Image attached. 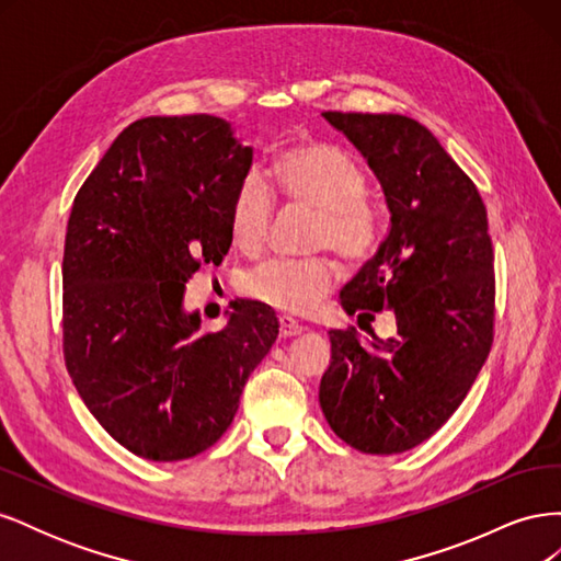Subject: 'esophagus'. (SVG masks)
Returning <instances> with one entry per match:
<instances>
[{"label":"esophagus","mask_w":561,"mask_h":561,"mask_svg":"<svg viewBox=\"0 0 561 561\" xmlns=\"http://www.w3.org/2000/svg\"><path fill=\"white\" fill-rule=\"evenodd\" d=\"M278 325H280V336H297L304 332V328L299 325L297 320H293L290 316H280L278 318Z\"/></svg>","instance_id":"obj_1"}]
</instances>
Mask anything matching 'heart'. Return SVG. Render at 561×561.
<instances>
[{
    "instance_id": "heart-1",
    "label": "heart",
    "mask_w": 561,
    "mask_h": 561,
    "mask_svg": "<svg viewBox=\"0 0 561 561\" xmlns=\"http://www.w3.org/2000/svg\"><path fill=\"white\" fill-rule=\"evenodd\" d=\"M271 178L278 194L297 206L316 210L313 248H332L348 262H365L379 245V213L363 196L365 175L344 149L309 142L285 149L274 161ZM274 217L271 196L262 175L250 173L231 206V236L248 252L260 250ZM339 266L330 257L268 260L245 276V293L287 313H309L330 295Z\"/></svg>"
}]
</instances>
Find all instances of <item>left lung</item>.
<instances>
[{"instance_id":"1","label":"left lung","mask_w":561,"mask_h":561,"mask_svg":"<svg viewBox=\"0 0 561 561\" xmlns=\"http://www.w3.org/2000/svg\"><path fill=\"white\" fill-rule=\"evenodd\" d=\"M381 182L390 229L339 295L348 316L396 313L398 336L332 330L320 379L330 428L365 454H400L445 426L494 342V250L472 180L402 114L322 112Z\"/></svg>"}]
</instances>
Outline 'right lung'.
I'll list each match as a JSON object with an SVG mask.
<instances>
[{
  "instance_id": "add662e5",
  "label": "right lung",
  "mask_w": 561,
  "mask_h": 561,
  "mask_svg": "<svg viewBox=\"0 0 561 561\" xmlns=\"http://www.w3.org/2000/svg\"><path fill=\"white\" fill-rule=\"evenodd\" d=\"M252 165L210 114L147 116L118 133L75 196L62 257L67 371L118 445L149 461L213 447L278 336L262 301H233L201 332L184 285L231 245V206Z\"/></svg>"
}]
</instances>
